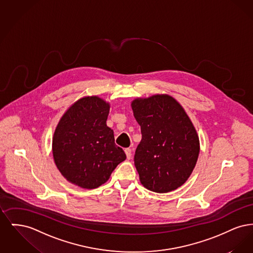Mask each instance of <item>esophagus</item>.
Listing matches in <instances>:
<instances>
[{"label":"esophagus","mask_w":253,"mask_h":253,"mask_svg":"<svg viewBox=\"0 0 253 253\" xmlns=\"http://www.w3.org/2000/svg\"><path fill=\"white\" fill-rule=\"evenodd\" d=\"M125 154H126L128 159H131V157H132V150L130 148H126L125 149Z\"/></svg>","instance_id":"1"}]
</instances>
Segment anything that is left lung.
I'll return each instance as SVG.
<instances>
[{
  "mask_svg": "<svg viewBox=\"0 0 253 253\" xmlns=\"http://www.w3.org/2000/svg\"><path fill=\"white\" fill-rule=\"evenodd\" d=\"M131 106L142 133L134 155L140 183L155 193L176 190L192 174L200 152L193 122L167 94L137 97Z\"/></svg>",
  "mask_w": 253,
  "mask_h": 253,
  "instance_id": "8db88e82",
  "label": "left lung"
}]
</instances>
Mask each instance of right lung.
<instances>
[{
  "label": "right lung",
  "instance_id": "add662e5",
  "mask_svg": "<svg viewBox=\"0 0 253 253\" xmlns=\"http://www.w3.org/2000/svg\"><path fill=\"white\" fill-rule=\"evenodd\" d=\"M109 112L110 103L103 98L84 96L66 110L55 129V164L66 180L80 188H98L126 159L106 124Z\"/></svg>",
  "mask_w": 253,
  "mask_h": 253
}]
</instances>
